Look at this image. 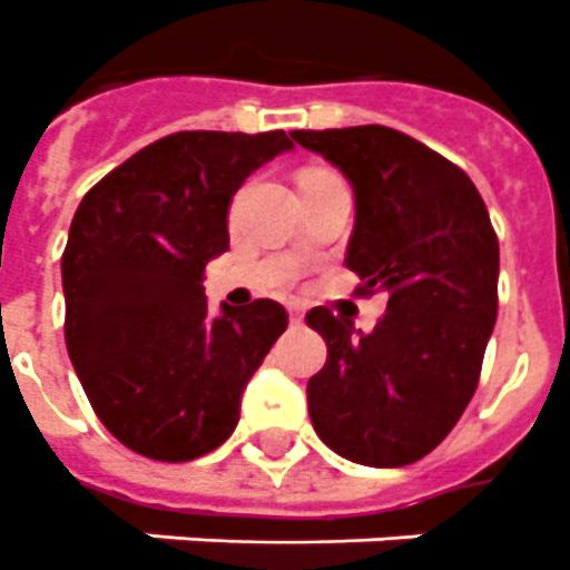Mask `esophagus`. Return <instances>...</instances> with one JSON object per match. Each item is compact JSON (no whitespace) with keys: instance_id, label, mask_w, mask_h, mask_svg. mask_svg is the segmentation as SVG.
Here are the masks:
<instances>
[{"instance_id":"34e87169","label":"esophagus","mask_w":570,"mask_h":570,"mask_svg":"<svg viewBox=\"0 0 570 570\" xmlns=\"http://www.w3.org/2000/svg\"><path fill=\"white\" fill-rule=\"evenodd\" d=\"M288 317H291V323H294V326H299V323H303V306H297V303H291V306H288Z\"/></svg>"}]
</instances>
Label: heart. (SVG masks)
Listing matches in <instances>:
<instances>
[{"instance_id":"1","label":"heart","mask_w":570,"mask_h":570,"mask_svg":"<svg viewBox=\"0 0 570 570\" xmlns=\"http://www.w3.org/2000/svg\"><path fill=\"white\" fill-rule=\"evenodd\" d=\"M312 173H323V170H306V173H303V176H312Z\"/></svg>"}]
</instances>
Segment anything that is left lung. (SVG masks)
Returning a JSON list of instances; mask_svg holds the SVG:
<instances>
[{
    "label": "left lung",
    "instance_id": "left-lung-1",
    "mask_svg": "<svg viewBox=\"0 0 570 570\" xmlns=\"http://www.w3.org/2000/svg\"><path fill=\"white\" fill-rule=\"evenodd\" d=\"M291 138L353 185L347 264L358 294L385 291L373 332L317 306L306 323L330 347L308 380L314 432L371 468L412 465L456 426L498 321L500 247L468 173L389 126L299 129Z\"/></svg>",
    "mask_w": 570,
    "mask_h": 570
}]
</instances>
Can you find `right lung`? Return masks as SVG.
Segmentation results:
<instances>
[{
  "instance_id": "right-lung-1",
  "label": "right lung",
  "mask_w": 570,
  "mask_h": 570,
  "mask_svg": "<svg viewBox=\"0 0 570 570\" xmlns=\"http://www.w3.org/2000/svg\"><path fill=\"white\" fill-rule=\"evenodd\" d=\"M294 144L285 131H176L85 194L61 256L67 353L105 430L140 456L190 462L229 439L240 394L288 312L214 317L206 264L229 249L232 194Z\"/></svg>"
}]
</instances>
